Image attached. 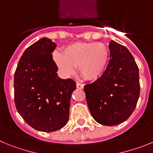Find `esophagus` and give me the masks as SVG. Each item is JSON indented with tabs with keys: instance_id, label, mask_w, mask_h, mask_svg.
<instances>
[{
	"instance_id": "1",
	"label": "esophagus",
	"mask_w": 153,
	"mask_h": 153,
	"mask_svg": "<svg viewBox=\"0 0 153 153\" xmlns=\"http://www.w3.org/2000/svg\"><path fill=\"white\" fill-rule=\"evenodd\" d=\"M76 87L77 88H79V89H82L83 88H84V85L82 84V83H79V82H78L76 84Z\"/></svg>"
}]
</instances>
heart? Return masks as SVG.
Masks as SVG:
<instances>
[{
  "label": "heart",
  "instance_id": "1",
  "mask_svg": "<svg viewBox=\"0 0 153 153\" xmlns=\"http://www.w3.org/2000/svg\"><path fill=\"white\" fill-rule=\"evenodd\" d=\"M110 58L108 48L102 43L75 42L66 46L63 52L55 51L53 59L65 76H71L76 67L88 81H97L105 73Z\"/></svg>",
  "mask_w": 153,
  "mask_h": 153
}]
</instances>
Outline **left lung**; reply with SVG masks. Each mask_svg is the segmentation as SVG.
<instances>
[{
	"instance_id": "obj_1",
	"label": "left lung",
	"mask_w": 153,
	"mask_h": 153,
	"mask_svg": "<svg viewBox=\"0 0 153 153\" xmlns=\"http://www.w3.org/2000/svg\"><path fill=\"white\" fill-rule=\"evenodd\" d=\"M109 63L104 75L85 85L90 113L103 126H116L129 118L140 94L139 68L125 46L111 41Z\"/></svg>"
}]
</instances>
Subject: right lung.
<instances>
[{
	"label": "right lung",
	"mask_w": 153,
	"mask_h": 153,
	"mask_svg": "<svg viewBox=\"0 0 153 153\" xmlns=\"http://www.w3.org/2000/svg\"><path fill=\"white\" fill-rule=\"evenodd\" d=\"M56 44L43 38L27 48L14 73V102L18 113L34 129H61L69 118L70 99L76 83L58 77L51 53Z\"/></svg>",
	"instance_id": "obj_1"
}]
</instances>
